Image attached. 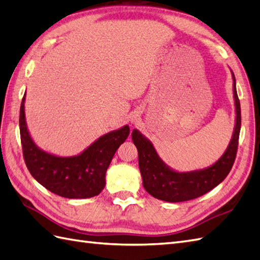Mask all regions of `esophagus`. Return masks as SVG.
<instances>
[{"instance_id":"34e87169","label":"esophagus","mask_w":260,"mask_h":260,"mask_svg":"<svg viewBox=\"0 0 260 260\" xmlns=\"http://www.w3.org/2000/svg\"><path fill=\"white\" fill-rule=\"evenodd\" d=\"M135 121H136V118H132L131 119V122H135Z\"/></svg>"}]
</instances>
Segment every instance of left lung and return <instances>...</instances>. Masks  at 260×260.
Returning a JSON list of instances; mask_svg holds the SVG:
<instances>
[{
	"mask_svg": "<svg viewBox=\"0 0 260 260\" xmlns=\"http://www.w3.org/2000/svg\"><path fill=\"white\" fill-rule=\"evenodd\" d=\"M232 77L236 112L235 128L226 151L213 165L199 170L177 171L164 162L148 138L143 136L139 130L134 129L132 131V141L139 154V169L142 177V184L147 192L152 197L168 203L191 200L210 191L228 176L237 153L241 124L240 102L236 90V79L233 71Z\"/></svg>",
	"mask_w": 260,
	"mask_h": 260,
	"instance_id": "1",
	"label": "left lung"
}]
</instances>
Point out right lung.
Segmentation results:
<instances>
[{
	"label": "right lung",
	"instance_id": "1",
	"mask_svg": "<svg viewBox=\"0 0 260 260\" xmlns=\"http://www.w3.org/2000/svg\"><path fill=\"white\" fill-rule=\"evenodd\" d=\"M25 94L20 109V134L25 165L36 180L51 192L70 199L98 196L106 186V172L118 148L129 136V125L108 132L92 142L82 152L61 157L44 151L28 132Z\"/></svg>",
	"mask_w": 260,
	"mask_h": 260
}]
</instances>
